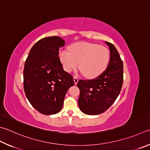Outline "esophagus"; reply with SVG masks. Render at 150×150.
I'll use <instances>...</instances> for the list:
<instances>
[{
	"label": "esophagus",
	"instance_id": "obj_1",
	"mask_svg": "<svg viewBox=\"0 0 150 150\" xmlns=\"http://www.w3.org/2000/svg\"><path fill=\"white\" fill-rule=\"evenodd\" d=\"M74 83L75 84H77V83L78 82V78L77 76H74Z\"/></svg>",
	"mask_w": 150,
	"mask_h": 150
}]
</instances>
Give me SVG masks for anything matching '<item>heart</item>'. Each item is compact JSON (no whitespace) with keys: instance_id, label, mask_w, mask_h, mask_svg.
<instances>
[{"instance_id":"b5f03b06","label":"heart","mask_w":150,"mask_h":150,"mask_svg":"<svg viewBox=\"0 0 150 150\" xmlns=\"http://www.w3.org/2000/svg\"><path fill=\"white\" fill-rule=\"evenodd\" d=\"M70 52L62 51L60 59L68 72L80 69L88 78L97 77L104 72L109 61V52L104 46L88 42H78L70 47Z\"/></svg>"}]
</instances>
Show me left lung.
I'll list each match as a JSON object with an SVG mask.
<instances>
[{
  "label": "left lung",
  "instance_id": "left-lung-1",
  "mask_svg": "<svg viewBox=\"0 0 150 150\" xmlns=\"http://www.w3.org/2000/svg\"><path fill=\"white\" fill-rule=\"evenodd\" d=\"M109 46L110 58L106 69L92 80H80L78 106L84 114L98 115L108 110L120 93L123 81V61L112 44Z\"/></svg>",
  "mask_w": 150,
  "mask_h": 150
}]
</instances>
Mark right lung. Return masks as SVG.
<instances>
[{
    "label": "right lung",
    "instance_id": "1",
    "mask_svg": "<svg viewBox=\"0 0 150 150\" xmlns=\"http://www.w3.org/2000/svg\"><path fill=\"white\" fill-rule=\"evenodd\" d=\"M64 44L59 36L42 38L33 46L25 61V93L31 105L42 114L60 112L67 91L74 85L73 76L64 71L59 57V49Z\"/></svg>",
    "mask_w": 150,
    "mask_h": 150
}]
</instances>
